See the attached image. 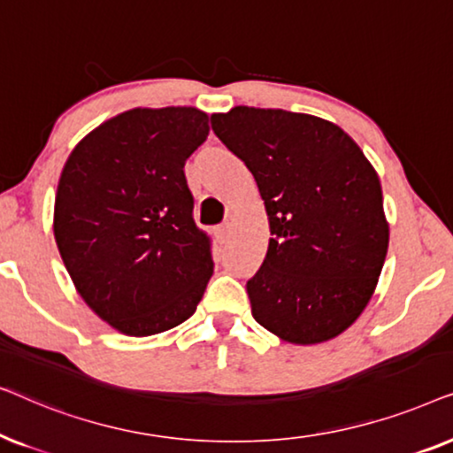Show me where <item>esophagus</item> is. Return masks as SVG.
<instances>
[{
  "instance_id": "obj_1",
  "label": "esophagus",
  "mask_w": 453,
  "mask_h": 453,
  "mask_svg": "<svg viewBox=\"0 0 453 453\" xmlns=\"http://www.w3.org/2000/svg\"><path fill=\"white\" fill-rule=\"evenodd\" d=\"M228 234H231V228H228V225H222L216 228V239H219L220 243H225V241L228 239Z\"/></svg>"
}]
</instances>
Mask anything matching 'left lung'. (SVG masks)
Segmentation results:
<instances>
[{
    "label": "left lung",
    "instance_id": "left-lung-1",
    "mask_svg": "<svg viewBox=\"0 0 453 453\" xmlns=\"http://www.w3.org/2000/svg\"><path fill=\"white\" fill-rule=\"evenodd\" d=\"M214 134L256 179L270 222L264 264L247 282L251 315L290 344L336 338L375 293L389 243L380 177L336 123L234 107Z\"/></svg>",
    "mask_w": 453,
    "mask_h": 453
}]
</instances>
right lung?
<instances>
[{
  "label": "right lung",
  "mask_w": 453,
  "mask_h": 453,
  "mask_svg": "<svg viewBox=\"0 0 453 453\" xmlns=\"http://www.w3.org/2000/svg\"><path fill=\"white\" fill-rule=\"evenodd\" d=\"M208 132L196 107L129 109L80 140L61 171V259L86 305L126 336L183 324L212 276L183 173Z\"/></svg>",
  "instance_id": "add662e5"
}]
</instances>
